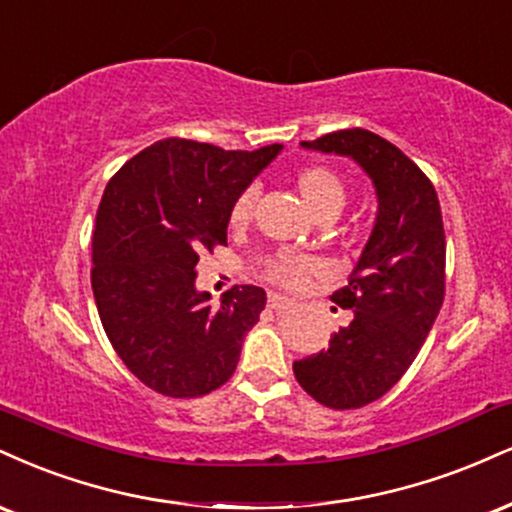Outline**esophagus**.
Segmentation results:
<instances>
[{"label": "esophagus", "mask_w": 512, "mask_h": 512, "mask_svg": "<svg viewBox=\"0 0 512 512\" xmlns=\"http://www.w3.org/2000/svg\"><path fill=\"white\" fill-rule=\"evenodd\" d=\"M269 307H272L274 312H283V310H288V307H291L293 303H291V298H286V295H279V293H269Z\"/></svg>", "instance_id": "esophagus-1"}]
</instances>
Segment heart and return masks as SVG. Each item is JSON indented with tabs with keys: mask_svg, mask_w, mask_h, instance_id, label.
Masks as SVG:
<instances>
[{
	"mask_svg": "<svg viewBox=\"0 0 512 512\" xmlns=\"http://www.w3.org/2000/svg\"><path fill=\"white\" fill-rule=\"evenodd\" d=\"M295 188H298L300 200L310 209L315 219L319 217H338L341 209L348 202V186L341 176L334 174L326 166H305L295 176ZM252 207H255V190H243L233 202L229 221L231 226H245L252 217ZM310 269V262L293 260V257H276L269 262L267 276L281 286L298 288L305 279V272Z\"/></svg>",
	"mask_w": 512,
	"mask_h": 512,
	"instance_id": "1",
	"label": "heart"
}]
</instances>
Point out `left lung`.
Masks as SVG:
<instances>
[{
  "instance_id": "8db88e82",
  "label": "left lung",
  "mask_w": 512,
  "mask_h": 512,
  "mask_svg": "<svg viewBox=\"0 0 512 512\" xmlns=\"http://www.w3.org/2000/svg\"><path fill=\"white\" fill-rule=\"evenodd\" d=\"M300 145L353 159L377 193V219L360 260L348 286L331 295L353 319L329 348L293 362L295 379L317 403L353 410L408 372L439 317L446 288L441 207L420 166L377 133L350 128Z\"/></svg>"
}]
</instances>
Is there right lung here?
<instances>
[{
  "instance_id": "right-lung-1",
  "label": "right lung",
  "mask_w": 512,
  "mask_h": 512,
  "mask_svg": "<svg viewBox=\"0 0 512 512\" xmlns=\"http://www.w3.org/2000/svg\"><path fill=\"white\" fill-rule=\"evenodd\" d=\"M281 150L166 138L104 188L92 233V295L109 343L152 391L197 398L236 372L267 293L236 286L214 307L195 286L197 262L226 245L233 202Z\"/></svg>"
}]
</instances>
